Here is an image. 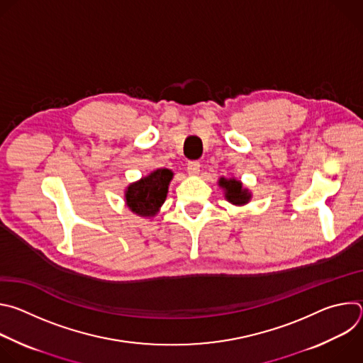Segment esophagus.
<instances>
[{
    "instance_id": "esophagus-1",
    "label": "esophagus",
    "mask_w": 363,
    "mask_h": 363,
    "mask_svg": "<svg viewBox=\"0 0 363 363\" xmlns=\"http://www.w3.org/2000/svg\"><path fill=\"white\" fill-rule=\"evenodd\" d=\"M188 174L189 175H198L199 174V168H201V164L198 161H191L188 162Z\"/></svg>"
}]
</instances>
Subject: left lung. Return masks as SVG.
<instances>
[{
	"instance_id": "1",
	"label": "left lung",
	"mask_w": 363,
	"mask_h": 363,
	"mask_svg": "<svg viewBox=\"0 0 363 363\" xmlns=\"http://www.w3.org/2000/svg\"><path fill=\"white\" fill-rule=\"evenodd\" d=\"M218 185L225 191V199L234 205H244L251 199L250 191L244 188L242 184L234 178H230V179L221 178L218 181Z\"/></svg>"
}]
</instances>
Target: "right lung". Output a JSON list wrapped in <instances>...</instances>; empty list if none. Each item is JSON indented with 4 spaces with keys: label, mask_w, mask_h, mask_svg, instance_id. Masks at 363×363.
<instances>
[{
    "label": "right lung",
    "mask_w": 363,
    "mask_h": 363,
    "mask_svg": "<svg viewBox=\"0 0 363 363\" xmlns=\"http://www.w3.org/2000/svg\"><path fill=\"white\" fill-rule=\"evenodd\" d=\"M174 172L161 168L130 184L125 191L126 205L140 217H155L167 199L168 186Z\"/></svg>",
    "instance_id": "right-lung-1"
}]
</instances>
